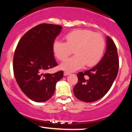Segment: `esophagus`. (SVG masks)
<instances>
[{"label":"esophagus","instance_id":"obj_1","mask_svg":"<svg viewBox=\"0 0 132 132\" xmlns=\"http://www.w3.org/2000/svg\"><path fill=\"white\" fill-rule=\"evenodd\" d=\"M69 74H70V73H69V72H68V71H64V76H68V75H69Z\"/></svg>","mask_w":132,"mask_h":132}]
</instances>
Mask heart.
I'll list each match as a JSON object with an SVG mask.
<instances>
[{
    "mask_svg": "<svg viewBox=\"0 0 132 132\" xmlns=\"http://www.w3.org/2000/svg\"><path fill=\"white\" fill-rule=\"evenodd\" d=\"M66 42L56 39L53 44L55 56L60 61L64 60L74 53L75 56L61 63L64 70L73 71L83 67L95 66L100 61L105 47L103 37L86 29H78L65 36Z\"/></svg>",
    "mask_w": 132,
    "mask_h": 132,
    "instance_id": "b5f03b06",
    "label": "heart"
}]
</instances>
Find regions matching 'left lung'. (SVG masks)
Returning a JSON list of instances; mask_svg holds the SVG:
<instances>
[{"instance_id":"1","label":"left lung","mask_w":132,"mask_h":132,"mask_svg":"<svg viewBox=\"0 0 132 132\" xmlns=\"http://www.w3.org/2000/svg\"><path fill=\"white\" fill-rule=\"evenodd\" d=\"M119 68L116 45L107 36L106 50L103 57L92 69L79 72L78 81L74 87L75 96L84 102H93L105 96L116 79Z\"/></svg>"}]
</instances>
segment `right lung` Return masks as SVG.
Returning <instances> with one entry per match:
<instances>
[{
  "mask_svg": "<svg viewBox=\"0 0 132 132\" xmlns=\"http://www.w3.org/2000/svg\"><path fill=\"white\" fill-rule=\"evenodd\" d=\"M62 27L40 24L24 34L19 41L13 59L14 76L19 86L29 99L36 102L50 100L56 84L63 77V71L46 73L57 65L53 44Z\"/></svg>",
  "mask_w": 132,
  "mask_h": 132,
  "instance_id": "obj_1",
  "label": "right lung"
}]
</instances>
